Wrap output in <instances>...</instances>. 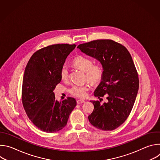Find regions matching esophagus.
<instances>
[{
  "label": "esophagus",
  "instance_id": "obj_1",
  "mask_svg": "<svg viewBox=\"0 0 160 160\" xmlns=\"http://www.w3.org/2000/svg\"><path fill=\"white\" fill-rule=\"evenodd\" d=\"M77 102L78 104H82L83 102H85V101L83 100V99H78L77 101Z\"/></svg>",
  "mask_w": 160,
  "mask_h": 160
}]
</instances>
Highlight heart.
<instances>
[{
  "instance_id": "heart-1",
  "label": "heart",
  "mask_w": 160,
  "mask_h": 160,
  "mask_svg": "<svg viewBox=\"0 0 160 160\" xmlns=\"http://www.w3.org/2000/svg\"><path fill=\"white\" fill-rule=\"evenodd\" d=\"M73 64L78 69L85 72L87 79L91 83H96L101 80L103 76L104 68L100 62L93 63L92 60L90 58L78 55L73 60ZM60 76L62 80H68L69 77V68L68 66L64 64L60 70ZM89 85H75L69 90V92L73 96L78 98H85L87 96Z\"/></svg>"
}]
</instances>
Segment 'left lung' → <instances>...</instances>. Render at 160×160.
Returning a JSON list of instances; mask_svg holds the SVG:
<instances>
[{
    "instance_id": "8db88e82",
    "label": "left lung",
    "mask_w": 160,
    "mask_h": 160,
    "mask_svg": "<svg viewBox=\"0 0 160 160\" xmlns=\"http://www.w3.org/2000/svg\"><path fill=\"white\" fill-rule=\"evenodd\" d=\"M77 48L99 60L104 68L94 94L98 98L106 95L108 102L91 101L94 109L88 120L98 129L115 130L129 116L138 92L139 77L132 56L123 45L109 39L80 44Z\"/></svg>"
}]
</instances>
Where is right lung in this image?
<instances>
[{
    "mask_svg": "<svg viewBox=\"0 0 160 160\" xmlns=\"http://www.w3.org/2000/svg\"><path fill=\"white\" fill-rule=\"evenodd\" d=\"M76 45L54 44L36 51L29 59L22 79L21 100L31 122L40 130L56 132L67 124L76 100L58 102L53 91L61 81L60 70Z\"/></svg>",
    "mask_w": 160,
    "mask_h": 160,
    "instance_id": "add662e5",
    "label": "right lung"
}]
</instances>
